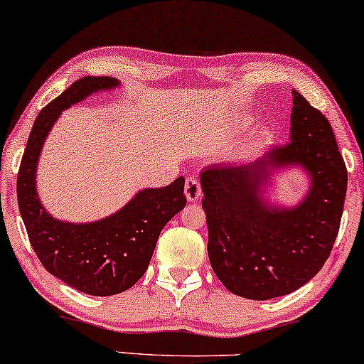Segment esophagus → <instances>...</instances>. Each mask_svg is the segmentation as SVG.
I'll list each match as a JSON object with an SVG mask.
<instances>
[{
  "instance_id": "obj_1",
  "label": "esophagus",
  "mask_w": 364,
  "mask_h": 364,
  "mask_svg": "<svg viewBox=\"0 0 364 364\" xmlns=\"http://www.w3.org/2000/svg\"><path fill=\"white\" fill-rule=\"evenodd\" d=\"M183 192H186V197L188 202H196L202 196L200 182L197 181L196 177H188L186 181V187H183Z\"/></svg>"
}]
</instances>
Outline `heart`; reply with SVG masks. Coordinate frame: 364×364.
Listing matches in <instances>:
<instances>
[{"instance_id": "heart-1", "label": "heart", "mask_w": 364, "mask_h": 364, "mask_svg": "<svg viewBox=\"0 0 364 364\" xmlns=\"http://www.w3.org/2000/svg\"><path fill=\"white\" fill-rule=\"evenodd\" d=\"M252 119L248 117L243 121V124H250ZM273 137H275V134H273V131L268 126H263L258 129V131L255 132V139H253V146L255 147H260V146H267V144H270L273 141Z\"/></svg>"}]
</instances>
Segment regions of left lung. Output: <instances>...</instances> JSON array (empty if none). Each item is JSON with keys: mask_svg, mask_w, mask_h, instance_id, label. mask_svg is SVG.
Segmentation results:
<instances>
[{"mask_svg": "<svg viewBox=\"0 0 364 364\" xmlns=\"http://www.w3.org/2000/svg\"><path fill=\"white\" fill-rule=\"evenodd\" d=\"M290 144L252 164L212 166L200 176L208 260L233 295L272 300L321 270L336 240L348 172L333 129L293 91ZM300 170L309 188L295 206L272 197L278 173Z\"/></svg>", "mask_w": 364, "mask_h": 364, "instance_id": "left-lung-1", "label": "left lung"}]
</instances>
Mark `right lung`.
I'll return each instance as SVG.
<instances>
[{
  "instance_id": "obj_1",
  "label": "right lung",
  "mask_w": 364,
  "mask_h": 364,
  "mask_svg": "<svg viewBox=\"0 0 364 364\" xmlns=\"http://www.w3.org/2000/svg\"><path fill=\"white\" fill-rule=\"evenodd\" d=\"M117 87L121 81L116 77L89 76L49 102L33 124L18 173L19 213L33 250L51 275L92 296L117 295L136 285L162 228L186 207L183 177L162 188H142L119 210L92 222L59 220L43 205L38 164L54 124L74 104Z\"/></svg>"
}]
</instances>
